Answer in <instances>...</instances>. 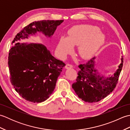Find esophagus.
Wrapping results in <instances>:
<instances>
[{
	"label": "esophagus",
	"mask_w": 130,
	"mask_h": 130,
	"mask_svg": "<svg viewBox=\"0 0 130 130\" xmlns=\"http://www.w3.org/2000/svg\"><path fill=\"white\" fill-rule=\"evenodd\" d=\"M65 69H68L72 68H73V65H71V64H69V63H67V64L65 65Z\"/></svg>",
	"instance_id": "1"
}]
</instances>
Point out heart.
Returning a JSON list of instances; mask_svg holds the SVG:
<instances>
[{
	"label": "heart",
	"mask_w": 130,
	"mask_h": 130,
	"mask_svg": "<svg viewBox=\"0 0 130 130\" xmlns=\"http://www.w3.org/2000/svg\"><path fill=\"white\" fill-rule=\"evenodd\" d=\"M104 40V36L98 27L89 24L77 25L69 30L67 37L60 38L56 51L60 57H65L72 51V47L77 46L78 55L87 59L100 48Z\"/></svg>",
	"instance_id": "b5f03b06"
}]
</instances>
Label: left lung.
Returning a JSON list of instances; mask_svg holds the SVG:
<instances>
[{"instance_id":"1","label":"left lung","mask_w":130,"mask_h":130,"mask_svg":"<svg viewBox=\"0 0 130 130\" xmlns=\"http://www.w3.org/2000/svg\"><path fill=\"white\" fill-rule=\"evenodd\" d=\"M96 57H93L84 64H80L76 81L72 85L76 95L83 101L89 103L96 102L109 95L118 83L122 70L123 59L118 68L111 76L101 75L95 68Z\"/></svg>"}]
</instances>
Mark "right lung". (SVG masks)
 <instances>
[{
    "label": "right lung",
    "mask_w": 130,
    "mask_h": 130,
    "mask_svg": "<svg viewBox=\"0 0 130 130\" xmlns=\"http://www.w3.org/2000/svg\"><path fill=\"white\" fill-rule=\"evenodd\" d=\"M63 22H34L19 32L13 41L12 43L15 44L9 50L8 62L10 82L16 92L29 102L41 103L50 97L65 64L55 58L42 44L17 41L37 32L51 38Z\"/></svg>",
    "instance_id": "right-lung-1"
}]
</instances>
